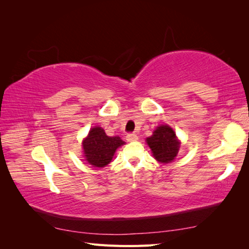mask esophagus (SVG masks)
Segmentation results:
<instances>
[{
	"instance_id": "34e87169",
	"label": "esophagus",
	"mask_w": 249,
	"mask_h": 249,
	"mask_svg": "<svg viewBox=\"0 0 249 249\" xmlns=\"http://www.w3.org/2000/svg\"><path fill=\"white\" fill-rule=\"evenodd\" d=\"M126 140H127L128 142L137 141L138 140V136H137L136 134H127V136H126Z\"/></svg>"
}]
</instances>
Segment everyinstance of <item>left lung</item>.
<instances>
[{"instance_id": "1", "label": "left lung", "mask_w": 249, "mask_h": 249, "mask_svg": "<svg viewBox=\"0 0 249 249\" xmlns=\"http://www.w3.org/2000/svg\"><path fill=\"white\" fill-rule=\"evenodd\" d=\"M146 142L151 147L153 156L160 162H171L178 155L179 142L173 129L167 125L157 127L153 135L146 138Z\"/></svg>"}]
</instances>
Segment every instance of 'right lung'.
Masks as SVG:
<instances>
[{
  "mask_svg": "<svg viewBox=\"0 0 249 249\" xmlns=\"http://www.w3.org/2000/svg\"><path fill=\"white\" fill-rule=\"evenodd\" d=\"M124 143L120 137H108L103 128L96 126L89 130L82 143L86 160L94 167L107 166L112 160L115 150Z\"/></svg>",
  "mask_w": 249,
  "mask_h": 249,
  "instance_id": "right-lung-1",
  "label": "right lung"
}]
</instances>
